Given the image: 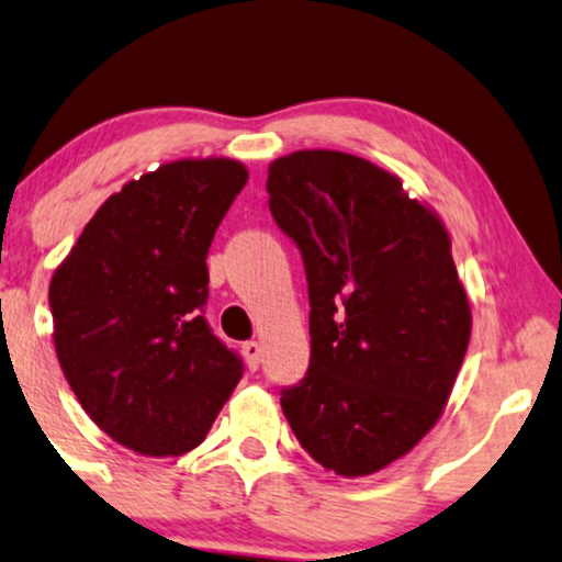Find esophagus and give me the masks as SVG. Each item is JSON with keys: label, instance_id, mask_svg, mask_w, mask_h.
<instances>
[{"label": "esophagus", "instance_id": "1", "mask_svg": "<svg viewBox=\"0 0 562 562\" xmlns=\"http://www.w3.org/2000/svg\"><path fill=\"white\" fill-rule=\"evenodd\" d=\"M241 351L246 357V364H249V370H257L259 368V359H261V344L259 341H244L241 344Z\"/></svg>", "mask_w": 562, "mask_h": 562}]
</instances>
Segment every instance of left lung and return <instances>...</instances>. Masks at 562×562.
Listing matches in <instances>:
<instances>
[{"label":"left lung","instance_id":"8db88e82","mask_svg":"<svg viewBox=\"0 0 562 562\" xmlns=\"http://www.w3.org/2000/svg\"><path fill=\"white\" fill-rule=\"evenodd\" d=\"M303 257L311 364L280 391L308 454L339 475L391 465L437 424L470 341V305L437 215L398 177L341 151H297L267 179Z\"/></svg>","mask_w":562,"mask_h":562}]
</instances>
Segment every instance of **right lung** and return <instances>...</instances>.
Returning <instances> with one entry per match:
<instances>
[{"mask_svg": "<svg viewBox=\"0 0 562 562\" xmlns=\"http://www.w3.org/2000/svg\"><path fill=\"white\" fill-rule=\"evenodd\" d=\"M246 179L231 159L164 164L133 179L50 280L64 375L89 418L133 452H190L244 375L205 318V259Z\"/></svg>", "mask_w": 562, "mask_h": 562, "instance_id": "right-lung-1", "label": "right lung"}]
</instances>
